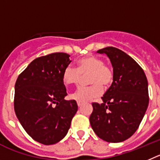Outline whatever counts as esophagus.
<instances>
[{
	"mask_svg": "<svg viewBox=\"0 0 160 160\" xmlns=\"http://www.w3.org/2000/svg\"><path fill=\"white\" fill-rule=\"evenodd\" d=\"M77 105H78L79 108H80L82 106V103H80V102H77Z\"/></svg>",
	"mask_w": 160,
	"mask_h": 160,
	"instance_id": "obj_1",
	"label": "esophagus"
}]
</instances>
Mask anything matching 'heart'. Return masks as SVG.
Here are the masks:
<instances>
[{"label":"heart","mask_w":160,"mask_h":160,"mask_svg":"<svg viewBox=\"0 0 160 160\" xmlns=\"http://www.w3.org/2000/svg\"><path fill=\"white\" fill-rule=\"evenodd\" d=\"M88 74L90 87H80L71 95L72 100L84 103L101 96L102 87L107 88L113 81V72L105 65L103 59L96 56H87L77 61V69L68 66L63 72L62 79L65 84H78L82 77Z\"/></svg>","instance_id":"b5f03b06"}]
</instances>
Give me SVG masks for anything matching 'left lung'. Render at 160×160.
Segmentation results:
<instances>
[{
	"mask_svg": "<svg viewBox=\"0 0 160 160\" xmlns=\"http://www.w3.org/2000/svg\"><path fill=\"white\" fill-rule=\"evenodd\" d=\"M97 52L110 59L114 77L103 103H92L89 120L98 137L119 143L136 132L144 116L149 103L148 80L136 60L119 48L107 47Z\"/></svg>",
	"mask_w": 160,
	"mask_h": 160,
	"instance_id": "8db88e82",
	"label": "left lung"
}]
</instances>
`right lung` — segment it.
I'll return each mask as SVG.
<instances>
[{"instance_id":"right-lung-1","label":"right lung","mask_w":160,"mask_h":160,"mask_svg":"<svg viewBox=\"0 0 160 160\" xmlns=\"http://www.w3.org/2000/svg\"><path fill=\"white\" fill-rule=\"evenodd\" d=\"M70 56L55 52L32 60L15 83L14 110L25 132L44 145L58 143L67 135L78 110L76 100H65L63 72Z\"/></svg>"}]
</instances>
